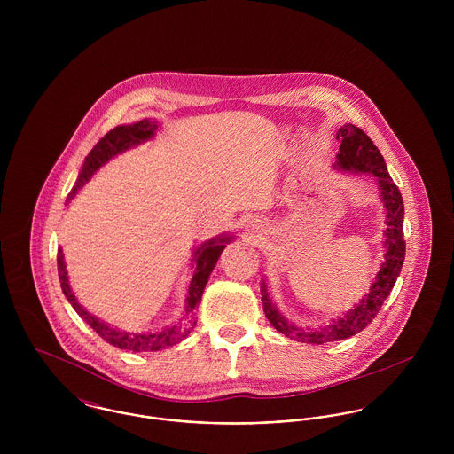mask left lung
Listing matches in <instances>:
<instances>
[{
    "label": "left lung",
    "instance_id": "left-lung-1",
    "mask_svg": "<svg viewBox=\"0 0 454 454\" xmlns=\"http://www.w3.org/2000/svg\"><path fill=\"white\" fill-rule=\"evenodd\" d=\"M337 141L340 143L339 153H337V169L344 171H355V173H372L376 176V182L380 185V191L383 195V202L387 207V255L385 263L381 265L376 281L371 286V292L356 304L353 309H349L344 318L335 320L332 325L322 326L320 330H304L295 325L288 324L278 309L272 306V301L267 294L265 283L260 286L262 294V304L263 313L270 325L285 333L290 339L309 342V344H324L332 340L348 339L358 332H362L367 325L371 324L376 315L380 313L383 302L400 274L402 263L405 259V241H403V202L398 187L393 184L391 176L387 171L385 159L380 152V148L372 143V139L353 124H346L344 128L337 130Z\"/></svg>",
    "mask_w": 454,
    "mask_h": 454
}]
</instances>
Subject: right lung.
Listing matches in <instances>:
<instances>
[{"label": "right lung", "instance_id": "add662e5", "mask_svg": "<svg viewBox=\"0 0 454 454\" xmlns=\"http://www.w3.org/2000/svg\"><path fill=\"white\" fill-rule=\"evenodd\" d=\"M157 129L155 122L150 121H139L136 124L130 126H119L115 129L106 132L98 143L96 146L89 152V155L85 157V162L82 166V171L78 175V180L74 184V187L71 189V192L67 195V200H71L74 194L78 192V189H82L85 185V182L105 164L108 162L112 157H115L117 153L128 150L130 146L148 139L153 136V130ZM231 238H218V239H211L209 243H204L202 247L197 248L195 252V270L189 286V297H187V317L192 318L194 315L195 306L200 302V295L204 292V286L209 279V274L213 270V267L216 265V260L220 259V254L225 248V243ZM58 272H59V281H61V288L66 299L69 301V304L73 306V309L92 326V330L103 337L106 342L121 348V349H129V351H159L166 346H173L176 342H180L191 330L184 328L182 325H175L171 328H166L162 332L157 333H128V332H121L110 325L101 322L99 318L92 317L89 311H85L74 294L69 288L67 283V274H66L65 260H63V252H58Z\"/></svg>", "mask_w": 454, "mask_h": 454}]
</instances>
